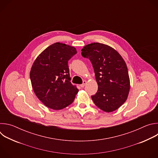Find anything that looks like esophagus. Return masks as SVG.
I'll use <instances>...</instances> for the list:
<instances>
[{
    "instance_id": "esophagus-1",
    "label": "esophagus",
    "mask_w": 158,
    "mask_h": 158,
    "mask_svg": "<svg viewBox=\"0 0 158 158\" xmlns=\"http://www.w3.org/2000/svg\"><path fill=\"white\" fill-rule=\"evenodd\" d=\"M86 83H87V81H83V83H82V84H81V87H84Z\"/></svg>"
}]
</instances>
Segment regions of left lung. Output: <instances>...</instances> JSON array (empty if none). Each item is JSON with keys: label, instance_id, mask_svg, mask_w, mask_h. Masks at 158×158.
I'll return each mask as SVG.
<instances>
[{"label": "left lung", "instance_id": "left-lung-1", "mask_svg": "<svg viewBox=\"0 0 158 158\" xmlns=\"http://www.w3.org/2000/svg\"><path fill=\"white\" fill-rule=\"evenodd\" d=\"M81 51L82 57L91 60L98 85L93 101L104 112L116 110L125 102L130 90L124 60L114 48L99 42L86 45Z\"/></svg>", "mask_w": 158, "mask_h": 158}]
</instances>
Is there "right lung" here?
Segmentation results:
<instances>
[{
  "label": "right lung",
  "mask_w": 158,
  "mask_h": 158,
  "mask_svg": "<svg viewBox=\"0 0 158 158\" xmlns=\"http://www.w3.org/2000/svg\"><path fill=\"white\" fill-rule=\"evenodd\" d=\"M76 49L56 42L44 50L34 60L30 72L34 92L48 107L60 110L72 104L79 90L71 82L68 60Z\"/></svg>",
  "instance_id": "1"
}]
</instances>
